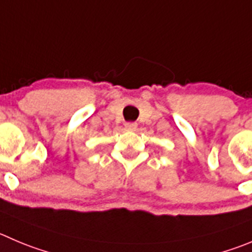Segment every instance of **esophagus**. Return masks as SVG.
Masks as SVG:
<instances>
[{"instance_id":"esophagus-1","label":"esophagus","mask_w":252,"mask_h":252,"mask_svg":"<svg viewBox=\"0 0 252 252\" xmlns=\"http://www.w3.org/2000/svg\"><path fill=\"white\" fill-rule=\"evenodd\" d=\"M125 127L128 128V130H136L137 124H136V122H126V124H125Z\"/></svg>"}]
</instances>
